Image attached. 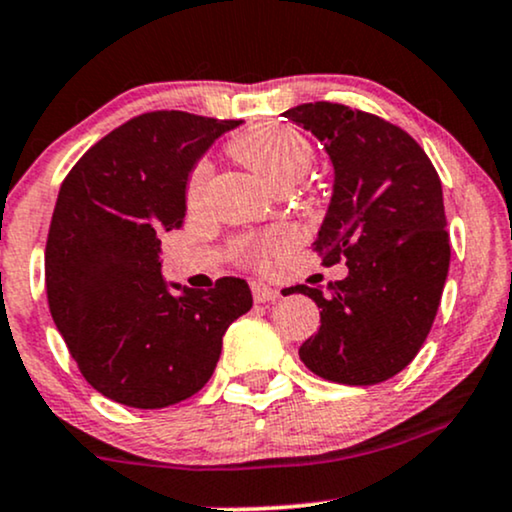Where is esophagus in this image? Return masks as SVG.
<instances>
[{"mask_svg":"<svg viewBox=\"0 0 512 512\" xmlns=\"http://www.w3.org/2000/svg\"><path fill=\"white\" fill-rule=\"evenodd\" d=\"M251 292H254V299H256L258 304H268V302H275V299L280 297V292L275 290V287L261 285V282H254V285H251Z\"/></svg>","mask_w":512,"mask_h":512,"instance_id":"obj_1","label":"esophagus"}]
</instances>
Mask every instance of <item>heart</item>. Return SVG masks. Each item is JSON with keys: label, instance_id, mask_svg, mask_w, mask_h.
<instances>
[{"label": "heart", "instance_id": "heart-1", "mask_svg": "<svg viewBox=\"0 0 512 512\" xmlns=\"http://www.w3.org/2000/svg\"><path fill=\"white\" fill-rule=\"evenodd\" d=\"M230 153L232 158H237L244 167H249L263 182L278 191L297 184L309 172V167L314 165V146H311L304 131L282 122L258 124L254 129L244 131L230 143ZM210 177H213L210 162H196L194 170L189 172V179H186V203H189V208L201 206L208 194ZM290 242V230H275L261 239L239 242L234 256H237V261L249 263V266H263L268 258H273L285 246H290Z\"/></svg>", "mask_w": 512, "mask_h": 512}]
</instances>
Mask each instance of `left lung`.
Listing matches in <instances>:
<instances>
[{"instance_id": "8db88e82", "label": "left lung", "mask_w": 512, "mask_h": 512, "mask_svg": "<svg viewBox=\"0 0 512 512\" xmlns=\"http://www.w3.org/2000/svg\"><path fill=\"white\" fill-rule=\"evenodd\" d=\"M282 114L326 143L335 189L314 251L323 266H347L330 294L285 292L321 309L299 357L342 386L383 383L417 357L441 304L450 263L441 179L424 148L376 114L326 100Z\"/></svg>"}]
</instances>
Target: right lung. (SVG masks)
<instances>
[{
	"mask_svg": "<svg viewBox=\"0 0 512 512\" xmlns=\"http://www.w3.org/2000/svg\"><path fill=\"white\" fill-rule=\"evenodd\" d=\"M242 122L143 112L102 136L59 186L45 246L54 326L98 393L138 410L182 402L218 366L227 326L254 304L239 278L167 290L162 230L184 220L194 162Z\"/></svg>",
	"mask_w": 512,
	"mask_h": 512,
	"instance_id": "1",
	"label": "right lung"
}]
</instances>
